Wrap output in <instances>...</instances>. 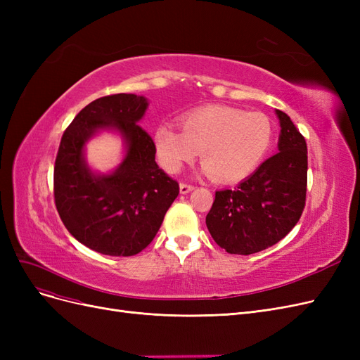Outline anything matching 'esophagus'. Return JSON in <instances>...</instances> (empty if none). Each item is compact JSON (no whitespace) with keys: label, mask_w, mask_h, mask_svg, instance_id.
Instances as JSON below:
<instances>
[{"label":"esophagus","mask_w":360,"mask_h":360,"mask_svg":"<svg viewBox=\"0 0 360 360\" xmlns=\"http://www.w3.org/2000/svg\"><path fill=\"white\" fill-rule=\"evenodd\" d=\"M191 191H193V186H192V184H188V183H180V193H181V195H186V193H189Z\"/></svg>","instance_id":"34e87169"}]
</instances>
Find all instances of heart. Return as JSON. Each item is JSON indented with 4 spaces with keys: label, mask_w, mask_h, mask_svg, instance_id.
<instances>
[{
    "label": "heart",
    "mask_w": 360,
    "mask_h": 360,
    "mask_svg": "<svg viewBox=\"0 0 360 360\" xmlns=\"http://www.w3.org/2000/svg\"><path fill=\"white\" fill-rule=\"evenodd\" d=\"M180 129L156 127L153 143L159 163L168 172H179L200 153L204 172L216 183H236L250 176L274 141V124L267 115L225 105H207L184 114Z\"/></svg>",
    "instance_id": "1"
}]
</instances>
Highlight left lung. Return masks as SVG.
Instances as JSON below:
<instances>
[{
    "mask_svg": "<svg viewBox=\"0 0 360 360\" xmlns=\"http://www.w3.org/2000/svg\"><path fill=\"white\" fill-rule=\"evenodd\" d=\"M278 153L238 186L217 191L205 217L213 240L228 254L250 255L282 240L300 219L307 198V141L290 117L276 110Z\"/></svg>",
    "mask_w": 360,
    "mask_h": 360,
    "instance_id": "left-lung-1",
    "label": "left lung"
}]
</instances>
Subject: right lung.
I'll return each instance as SVG.
<instances>
[{"label":"right lung","instance_id":"add662e5","mask_svg":"<svg viewBox=\"0 0 360 360\" xmlns=\"http://www.w3.org/2000/svg\"><path fill=\"white\" fill-rule=\"evenodd\" d=\"M148 108L144 96L112 94L96 99L63 134L53 168V197L64 226L96 252L130 257L158 234L177 198L179 183L155 160V143L138 123ZM102 129L122 136L125 156L111 173L93 172L84 144Z\"/></svg>","mask_w":360,"mask_h":360}]
</instances>
